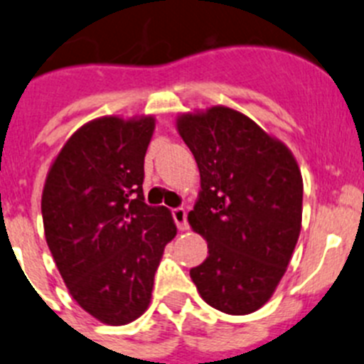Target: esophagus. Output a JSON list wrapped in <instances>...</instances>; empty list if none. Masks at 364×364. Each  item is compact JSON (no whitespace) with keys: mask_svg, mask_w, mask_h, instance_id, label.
Masks as SVG:
<instances>
[{"mask_svg":"<svg viewBox=\"0 0 364 364\" xmlns=\"http://www.w3.org/2000/svg\"><path fill=\"white\" fill-rule=\"evenodd\" d=\"M172 217H174V220H176V226H178L181 232L188 230V223H186L185 208H174V210H172Z\"/></svg>","mask_w":364,"mask_h":364,"instance_id":"1","label":"esophagus"}]
</instances>
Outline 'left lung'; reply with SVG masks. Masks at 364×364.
<instances>
[{
  "mask_svg": "<svg viewBox=\"0 0 364 364\" xmlns=\"http://www.w3.org/2000/svg\"><path fill=\"white\" fill-rule=\"evenodd\" d=\"M176 127L201 176L188 223L208 242V257L190 278L217 311H259L300 237V166L284 141L226 105L179 114Z\"/></svg>",
  "mask_w": 364,
  "mask_h": 364,
  "instance_id": "left-lung-1",
  "label": "left lung"
}]
</instances>
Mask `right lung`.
Returning a JSON list of instances; mask_svg holds the SVG:
<instances>
[{"instance_id":"right-lung-1","label":"right lung","mask_w":364,"mask_h":364,"mask_svg":"<svg viewBox=\"0 0 364 364\" xmlns=\"http://www.w3.org/2000/svg\"><path fill=\"white\" fill-rule=\"evenodd\" d=\"M156 118L102 117L68 138L44 181V237L73 300L105 325L147 311L171 210L145 205L144 159Z\"/></svg>"}]
</instances>
